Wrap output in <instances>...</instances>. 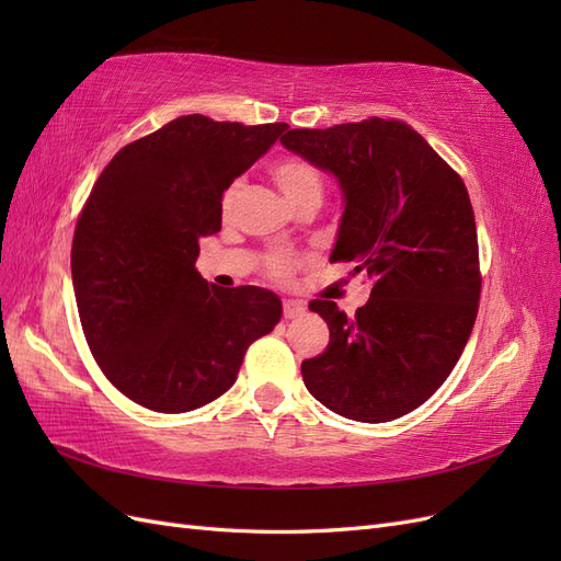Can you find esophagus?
Masks as SVG:
<instances>
[{"mask_svg":"<svg viewBox=\"0 0 561 561\" xmlns=\"http://www.w3.org/2000/svg\"><path fill=\"white\" fill-rule=\"evenodd\" d=\"M304 309H307V307H304V304L297 301V299H285V301H283V316H285L287 320L301 316Z\"/></svg>","mask_w":561,"mask_h":561,"instance_id":"34e87169","label":"esophagus"}]
</instances>
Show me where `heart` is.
I'll use <instances>...</instances> for the list:
<instances>
[{
	"instance_id": "heart-1",
	"label": "heart",
	"mask_w": 561,
	"mask_h": 561,
	"mask_svg": "<svg viewBox=\"0 0 561 561\" xmlns=\"http://www.w3.org/2000/svg\"><path fill=\"white\" fill-rule=\"evenodd\" d=\"M268 175L276 182V186L293 208L299 210L304 206H311V203L320 206L322 194H325V182H322L320 171L311 161L287 154L268 165ZM241 192H243V184L239 180L227 186L222 194V215L233 213L236 203L241 198ZM299 266H301V257H297L293 252H283V250L268 252L264 257L266 274L276 280H287Z\"/></svg>"
}]
</instances>
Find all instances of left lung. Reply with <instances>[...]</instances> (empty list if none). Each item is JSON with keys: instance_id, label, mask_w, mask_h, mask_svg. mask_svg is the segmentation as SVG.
<instances>
[{"instance_id": "obj_1", "label": "left lung", "mask_w": 561, "mask_h": 561, "mask_svg": "<svg viewBox=\"0 0 561 561\" xmlns=\"http://www.w3.org/2000/svg\"><path fill=\"white\" fill-rule=\"evenodd\" d=\"M283 147L336 178L344 213L330 262L355 264L371 295L346 316L313 299L330 344L301 363L309 393L339 416L383 423L445 383L478 318V229L463 180L396 118L295 128Z\"/></svg>"}]
</instances>
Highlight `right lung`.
<instances>
[{"instance_id": "add662e5", "label": "right lung", "mask_w": 561, "mask_h": 561, "mask_svg": "<svg viewBox=\"0 0 561 561\" xmlns=\"http://www.w3.org/2000/svg\"><path fill=\"white\" fill-rule=\"evenodd\" d=\"M287 124L178 116L126 145L93 184L72 241V283L95 363L126 398L182 414L233 386L248 346L280 320L278 295L222 290L196 271L222 194Z\"/></svg>"}]
</instances>
